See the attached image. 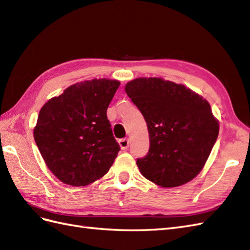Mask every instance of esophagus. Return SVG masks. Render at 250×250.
Wrapping results in <instances>:
<instances>
[{
	"label": "esophagus",
	"mask_w": 250,
	"mask_h": 250,
	"mask_svg": "<svg viewBox=\"0 0 250 250\" xmlns=\"http://www.w3.org/2000/svg\"><path fill=\"white\" fill-rule=\"evenodd\" d=\"M119 146L120 148L123 150H126L129 148V145H130V139L129 138H123V139H119Z\"/></svg>",
	"instance_id": "34e87169"
}]
</instances>
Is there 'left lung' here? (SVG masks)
Instances as JSON below:
<instances>
[{
    "label": "left lung",
    "instance_id": "1",
    "mask_svg": "<svg viewBox=\"0 0 250 250\" xmlns=\"http://www.w3.org/2000/svg\"><path fill=\"white\" fill-rule=\"evenodd\" d=\"M125 89L149 131L148 154L136 162L142 174L165 188L193 180L219 136L209 102L183 84L156 77L134 79Z\"/></svg>",
    "mask_w": 250,
    "mask_h": 250
}]
</instances>
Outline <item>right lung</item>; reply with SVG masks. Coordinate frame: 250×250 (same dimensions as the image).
<instances>
[{"mask_svg":"<svg viewBox=\"0 0 250 250\" xmlns=\"http://www.w3.org/2000/svg\"><path fill=\"white\" fill-rule=\"evenodd\" d=\"M119 85L110 79L80 82L42 106L35 142L48 169L62 183L86 186L112 167L120 146L106 110Z\"/></svg>","mask_w":250,"mask_h":250,"instance_id":"obj_1","label":"right lung"}]
</instances>
